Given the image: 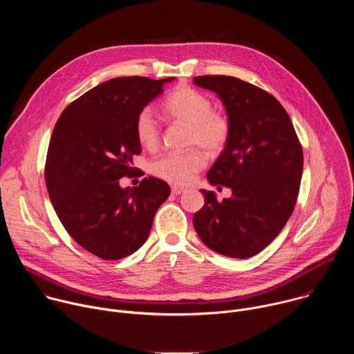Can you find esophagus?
Segmentation results:
<instances>
[{"label":"esophagus","instance_id":"34e87169","mask_svg":"<svg viewBox=\"0 0 354 354\" xmlns=\"http://www.w3.org/2000/svg\"><path fill=\"white\" fill-rule=\"evenodd\" d=\"M171 192H172V194L178 196V194H182V193L185 192V189H183V187H179V186H172V187H171Z\"/></svg>","mask_w":354,"mask_h":354}]
</instances>
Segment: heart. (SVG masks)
Masks as SVG:
<instances>
[{
    "instance_id": "1",
    "label": "heart",
    "mask_w": 354,
    "mask_h": 354,
    "mask_svg": "<svg viewBox=\"0 0 354 354\" xmlns=\"http://www.w3.org/2000/svg\"><path fill=\"white\" fill-rule=\"evenodd\" d=\"M164 115L187 126L186 142L203 148L212 157L221 154L227 148L232 123L221 109H213L212 99L192 86L180 85L174 89L162 102ZM137 141L147 149H154L160 142V126L149 108L138 112L134 122ZM206 167V156L201 149L192 148L179 154H165L151 164V174L172 183L187 185L196 174Z\"/></svg>"
}]
</instances>
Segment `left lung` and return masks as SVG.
I'll list each match as a JSON object with an SVG mask.
<instances>
[{"label": "left lung", "instance_id": "obj_1", "mask_svg": "<svg viewBox=\"0 0 354 354\" xmlns=\"http://www.w3.org/2000/svg\"><path fill=\"white\" fill-rule=\"evenodd\" d=\"M193 82L214 91L232 123L231 140L207 172L212 185L231 187L206 201L193 225L210 249L243 259L265 249L288 221L299 192L302 145L288 113L268 91L228 75H200Z\"/></svg>", "mask_w": 354, "mask_h": 354}]
</instances>
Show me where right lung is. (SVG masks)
Segmentation results:
<instances>
[{
	"mask_svg": "<svg viewBox=\"0 0 354 354\" xmlns=\"http://www.w3.org/2000/svg\"><path fill=\"white\" fill-rule=\"evenodd\" d=\"M172 80L105 81L71 102L55 126L44 165L48 197L71 238L100 259H122L141 248L171 193L154 176L126 189L119 179L137 171L138 112Z\"/></svg>",
	"mask_w": 354,
	"mask_h": 354,
	"instance_id": "obj_1",
	"label": "right lung"
}]
</instances>
